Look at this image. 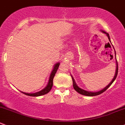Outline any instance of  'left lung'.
Returning <instances> with one entry per match:
<instances>
[{"label": "left lung", "mask_w": 125, "mask_h": 125, "mask_svg": "<svg viewBox=\"0 0 125 125\" xmlns=\"http://www.w3.org/2000/svg\"><path fill=\"white\" fill-rule=\"evenodd\" d=\"M101 31L103 32V33H105V34H106V35H107V37H108L109 40V42L111 43V40H110L109 35L107 33H106V32L103 31V30H101ZM113 48H114V46H113ZM114 50H115V49H114ZM115 56H116L115 51ZM116 65H117V67H116L115 74V76H114V77L113 79L112 80V81H111V83H109L108 85L106 86V87H105V88H104L103 89H102V90H101L99 91V92H88V91L82 89V88H79V87L78 86H77V85H76V82H75L74 79V78H73V76H71V77H72V80H73V85L74 88L75 90H76L77 92H78L79 93H80V94H81V95H85V96H96V95H100V94H101V93H103L104 92H105V91H106V90H107V88H108L110 86H111V85H112V83H113L114 81H115V79L116 77H117V74H118V63H117V60H116Z\"/></svg>", "instance_id": "left-lung-1"}]
</instances>
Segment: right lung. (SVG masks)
I'll list each match as a JSON object with an SVG mask.
<instances>
[{
  "mask_svg": "<svg viewBox=\"0 0 125 125\" xmlns=\"http://www.w3.org/2000/svg\"><path fill=\"white\" fill-rule=\"evenodd\" d=\"M59 65H60V63H55V65H54V68H53L52 71L51 73L50 77H49V81H48V85H47L46 87L44 89L40 91V92H37V93H25V92H21L22 93L25 94V95H28V96H42V95H45V94L48 93V92H50V90H51L52 87V85H53V79H54L55 73H56L57 71L58 68H59Z\"/></svg>",
  "mask_w": 125,
  "mask_h": 125,
  "instance_id": "add662e5",
  "label": "right lung"
}]
</instances>
